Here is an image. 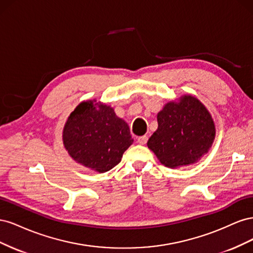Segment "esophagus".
Returning a JSON list of instances; mask_svg holds the SVG:
<instances>
[{
  "label": "esophagus",
  "instance_id": "obj_1",
  "mask_svg": "<svg viewBox=\"0 0 253 253\" xmlns=\"http://www.w3.org/2000/svg\"><path fill=\"white\" fill-rule=\"evenodd\" d=\"M137 141H138L140 144H145L148 141V136L147 135H143V136H140L138 137V139H137Z\"/></svg>",
  "mask_w": 253,
  "mask_h": 253
}]
</instances>
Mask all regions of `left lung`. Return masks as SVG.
Listing matches in <instances>:
<instances>
[{
    "instance_id": "1",
    "label": "left lung",
    "mask_w": 253,
    "mask_h": 253,
    "mask_svg": "<svg viewBox=\"0 0 253 253\" xmlns=\"http://www.w3.org/2000/svg\"><path fill=\"white\" fill-rule=\"evenodd\" d=\"M158 127L148 141L160 164L175 169L196 164L215 138V125L206 106L192 95L165 104L157 114Z\"/></svg>"
}]
</instances>
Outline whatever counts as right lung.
<instances>
[{
	"instance_id": "right-lung-1",
	"label": "right lung",
	"mask_w": 253,
	"mask_h": 253,
	"mask_svg": "<svg viewBox=\"0 0 253 253\" xmlns=\"http://www.w3.org/2000/svg\"><path fill=\"white\" fill-rule=\"evenodd\" d=\"M62 139L76 163L99 173L117 166L134 141L126 122L96 99L76 106L65 122Z\"/></svg>"
}]
</instances>
